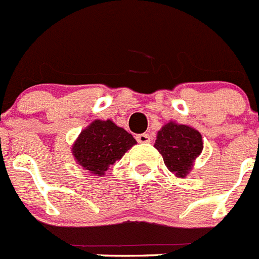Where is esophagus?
I'll return each instance as SVG.
<instances>
[{
    "label": "esophagus",
    "instance_id": "34e87169",
    "mask_svg": "<svg viewBox=\"0 0 259 259\" xmlns=\"http://www.w3.org/2000/svg\"><path fill=\"white\" fill-rule=\"evenodd\" d=\"M137 141L140 142V144H149L151 141V137L149 136V134H138V136L136 137Z\"/></svg>",
    "mask_w": 259,
    "mask_h": 259
}]
</instances>
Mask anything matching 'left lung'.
Instances as JSON below:
<instances>
[{
    "label": "left lung",
    "mask_w": 259,
    "mask_h": 259,
    "mask_svg": "<svg viewBox=\"0 0 259 259\" xmlns=\"http://www.w3.org/2000/svg\"><path fill=\"white\" fill-rule=\"evenodd\" d=\"M154 148L162 155L166 167L176 177L185 178L202 153V136L191 126L170 121L158 130Z\"/></svg>",
    "instance_id": "8db88e82"
}]
</instances>
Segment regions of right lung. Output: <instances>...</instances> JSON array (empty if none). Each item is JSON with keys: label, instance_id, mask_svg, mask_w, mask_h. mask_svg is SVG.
I'll list each match as a JSON object with an SVG mask.
<instances>
[{"label": "right lung", "instance_id": "right-lung-1", "mask_svg": "<svg viewBox=\"0 0 259 259\" xmlns=\"http://www.w3.org/2000/svg\"><path fill=\"white\" fill-rule=\"evenodd\" d=\"M136 144L133 136L111 119H94L77 137L71 153L82 169L102 177L110 165L122 158Z\"/></svg>", "mask_w": 259, "mask_h": 259}]
</instances>
